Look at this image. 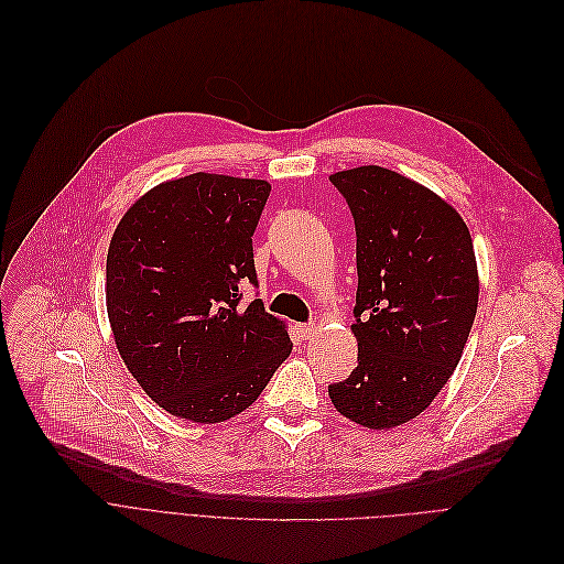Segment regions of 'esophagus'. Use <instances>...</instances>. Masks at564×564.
<instances>
[{"label":"esophagus","mask_w":564,"mask_h":564,"mask_svg":"<svg viewBox=\"0 0 564 564\" xmlns=\"http://www.w3.org/2000/svg\"><path fill=\"white\" fill-rule=\"evenodd\" d=\"M299 333H301L303 339H310L316 333V326L314 324H303V326H299Z\"/></svg>","instance_id":"esophagus-1"}]
</instances>
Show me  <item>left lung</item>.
<instances>
[{
    "mask_svg": "<svg viewBox=\"0 0 564 564\" xmlns=\"http://www.w3.org/2000/svg\"><path fill=\"white\" fill-rule=\"evenodd\" d=\"M356 220L358 367L328 388L367 429H394L432 404L468 341L479 278L464 218L422 183L379 165L330 174Z\"/></svg>",
    "mask_w": 564,
    "mask_h": 564,
    "instance_id": "obj_1",
    "label": "left lung"
}]
</instances>
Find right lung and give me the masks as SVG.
Instances as JSON below:
<instances>
[{
	"label": "right lung",
	"mask_w": 564,
	"mask_h": 564,
	"mask_svg": "<svg viewBox=\"0 0 564 564\" xmlns=\"http://www.w3.org/2000/svg\"><path fill=\"white\" fill-rule=\"evenodd\" d=\"M271 183L197 172L132 204L107 250L105 303L119 356L167 413L197 424L252 406L289 358L284 321L257 299L252 234Z\"/></svg>",
	"instance_id": "right-lung-1"
}]
</instances>
